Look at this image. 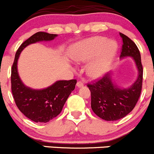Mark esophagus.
<instances>
[{"mask_svg": "<svg viewBox=\"0 0 154 154\" xmlns=\"http://www.w3.org/2000/svg\"><path fill=\"white\" fill-rule=\"evenodd\" d=\"M76 85H77V87H82V86L84 85V84H83V82H81V81H79V82H77Z\"/></svg>", "mask_w": 154, "mask_h": 154, "instance_id": "obj_1", "label": "esophagus"}]
</instances>
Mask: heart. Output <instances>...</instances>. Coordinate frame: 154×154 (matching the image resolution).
<instances>
[{"label": "heart", "instance_id": "1", "mask_svg": "<svg viewBox=\"0 0 154 154\" xmlns=\"http://www.w3.org/2000/svg\"><path fill=\"white\" fill-rule=\"evenodd\" d=\"M117 49L116 42H109L106 38L103 37H95L77 45L74 58L78 62H87L99 55L87 67V74L93 79H97L108 70Z\"/></svg>", "mask_w": 154, "mask_h": 154}]
</instances>
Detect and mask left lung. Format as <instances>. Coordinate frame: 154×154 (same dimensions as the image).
<instances>
[{
  "label": "left lung",
  "mask_w": 154,
  "mask_h": 154,
  "mask_svg": "<svg viewBox=\"0 0 154 154\" xmlns=\"http://www.w3.org/2000/svg\"><path fill=\"white\" fill-rule=\"evenodd\" d=\"M123 40L120 58L131 57L138 69V77L129 88H118L112 81L108 72L92 84H87L91 92V108L103 120L114 121L130 113L136 106L143 86V68L141 56L136 44L125 34L120 33Z\"/></svg>",
  "instance_id": "1"
}]
</instances>
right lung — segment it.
I'll use <instances>...</instances> for the list:
<instances>
[{
    "mask_svg": "<svg viewBox=\"0 0 154 154\" xmlns=\"http://www.w3.org/2000/svg\"><path fill=\"white\" fill-rule=\"evenodd\" d=\"M57 34L36 33L19 47L11 67V92L17 108L28 118L36 123H47L60 114L67 97L74 90L77 81H58L43 90H34L25 86L17 72V60L21 51L29 45L54 39Z\"/></svg>",
    "mask_w": 154,
    "mask_h": 154,
    "instance_id": "1",
    "label": "right lung"
}]
</instances>
